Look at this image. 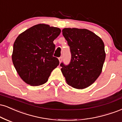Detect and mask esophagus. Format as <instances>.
Listing matches in <instances>:
<instances>
[{"instance_id": "obj_1", "label": "esophagus", "mask_w": 122, "mask_h": 122, "mask_svg": "<svg viewBox=\"0 0 122 122\" xmlns=\"http://www.w3.org/2000/svg\"><path fill=\"white\" fill-rule=\"evenodd\" d=\"M58 60H59L60 62H61V61H62V57H59V58H58Z\"/></svg>"}]
</instances>
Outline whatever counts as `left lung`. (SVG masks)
I'll use <instances>...</instances> for the list:
<instances>
[{
  "label": "left lung",
  "instance_id": "1",
  "mask_svg": "<svg viewBox=\"0 0 122 122\" xmlns=\"http://www.w3.org/2000/svg\"><path fill=\"white\" fill-rule=\"evenodd\" d=\"M62 32L71 53L69 64H60L66 81L76 89L89 87L102 72L106 57L103 41L86 29L64 28Z\"/></svg>",
  "mask_w": 122,
  "mask_h": 122
}]
</instances>
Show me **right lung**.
<instances>
[{"instance_id":"add662e5","label":"right lung","mask_w":122,"mask_h":122,"mask_svg":"<svg viewBox=\"0 0 122 122\" xmlns=\"http://www.w3.org/2000/svg\"><path fill=\"white\" fill-rule=\"evenodd\" d=\"M61 29L39 24L20 34L14 44L12 60L20 78L27 84L36 86L46 82L52 70L59 65L53 56L54 40Z\"/></svg>"}]
</instances>
